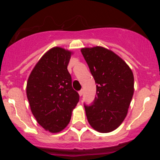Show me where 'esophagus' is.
I'll list each match as a JSON object with an SVG mask.
<instances>
[{"mask_svg": "<svg viewBox=\"0 0 160 160\" xmlns=\"http://www.w3.org/2000/svg\"><path fill=\"white\" fill-rule=\"evenodd\" d=\"M78 93H79V95H80V96L81 97L82 95H83V90H80V91H79Z\"/></svg>", "mask_w": 160, "mask_h": 160, "instance_id": "obj_1", "label": "esophagus"}]
</instances>
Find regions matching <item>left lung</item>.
Listing matches in <instances>:
<instances>
[{
	"label": "left lung",
	"instance_id": "1",
	"mask_svg": "<svg viewBox=\"0 0 160 160\" xmlns=\"http://www.w3.org/2000/svg\"><path fill=\"white\" fill-rule=\"evenodd\" d=\"M97 83V97L84 106L90 126L101 133L118 128L128 114L134 93L133 72L117 54L102 46L82 48Z\"/></svg>",
	"mask_w": 160,
	"mask_h": 160
}]
</instances>
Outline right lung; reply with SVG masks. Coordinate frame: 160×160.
Masks as SVG:
<instances>
[{"instance_id":"1","label":"right lung","mask_w":160,"mask_h":160,"mask_svg":"<svg viewBox=\"0 0 160 160\" xmlns=\"http://www.w3.org/2000/svg\"><path fill=\"white\" fill-rule=\"evenodd\" d=\"M72 52L61 47L48 50L28 79L26 93L37 122L52 133L63 130L70 122L79 94L72 88L67 66Z\"/></svg>"}]
</instances>
